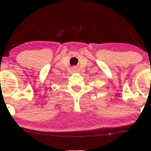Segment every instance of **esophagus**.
Returning <instances> with one entry per match:
<instances>
[{"instance_id":"34e87169","label":"esophagus","mask_w":151,"mask_h":151,"mask_svg":"<svg viewBox=\"0 0 151 151\" xmlns=\"http://www.w3.org/2000/svg\"><path fill=\"white\" fill-rule=\"evenodd\" d=\"M73 70H74V71H76V68H73Z\"/></svg>"}]
</instances>
